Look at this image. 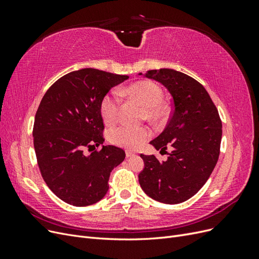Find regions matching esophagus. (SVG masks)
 Masks as SVG:
<instances>
[{
    "label": "esophagus",
    "mask_w": 259,
    "mask_h": 259,
    "mask_svg": "<svg viewBox=\"0 0 259 259\" xmlns=\"http://www.w3.org/2000/svg\"><path fill=\"white\" fill-rule=\"evenodd\" d=\"M125 154H126L127 158H131V156H134L135 155V152H133L131 150H126V151H125Z\"/></svg>",
    "instance_id": "obj_1"
}]
</instances>
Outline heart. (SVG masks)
Masks as SVG:
<instances>
[{"mask_svg":"<svg viewBox=\"0 0 259 259\" xmlns=\"http://www.w3.org/2000/svg\"><path fill=\"white\" fill-rule=\"evenodd\" d=\"M122 96H127L139 101L146 108L149 119H160L165 114L163 101V91L160 86L151 81H139L124 90H119ZM121 100L115 92L105 95L100 101V114L107 125H112L119 120ZM151 132L145 126L121 125L109 132V139L114 145L135 149L142 146L150 137Z\"/></svg>","mask_w":259,"mask_h":259,"instance_id":"obj_1","label":"heart"}]
</instances>
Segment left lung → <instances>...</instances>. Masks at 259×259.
<instances>
[{"label": "left lung", "mask_w": 259, "mask_h": 259, "mask_svg": "<svg viewBox=\"0 0 259 259\" xmlns=\"http://www.w3.org/2000/svg\"><path fill=\"white\" fill-rule=\"evenodd\" d=\"M145 76L165 86L173 98L166 127L150 145L173 151L163 162L153 154H140L145 167L139 184L153 200L178 204L193 197L213 171L221 151L222 120L208 93L193 77L173 69L149 70Z\"/></svg>", "instance_id": "left-lung-1"}]
</instances>
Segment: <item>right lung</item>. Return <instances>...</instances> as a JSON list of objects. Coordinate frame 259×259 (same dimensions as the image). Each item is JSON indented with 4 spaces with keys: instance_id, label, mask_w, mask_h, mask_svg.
Masks as SVG:
<instances>
[{
    "instance_id": "add662e5",
    "label": "right lung",
    "mask_w": 259,
    "mask_h": 259,
    "mask_svg": "<svg viewBox=\"0 0 259 259\" xmlns=\"http://www.w3.org/2000/svg\"><path fill=\"white\" fill-rule=\"evenodd\" d=\"M127 79L93 68L72 71L51 86L37 108L33 145L38 168L53 193L70 205L103 199L110 173L125 159L123 149L103 146L99 107L113 86ZM85 148L92 152L85 154Z\"/></svg>"
}]
</instances>
